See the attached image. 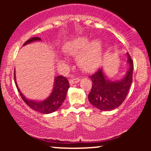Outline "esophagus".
<instances>
[{
  "label": "esophagus",
  "instance_id": "1",
  "mask_svg": "<svg viewBox=\"0 0 151 151\" xmlns=\"http://www.w3.org/2000/svg\"><path fill=\"white\" fill-rule=\"evenodd\" d=\"M79 81H80L79 78H72V79H71L70 80V83L71 84H76V83L79 82Z\"/></svg>",
  "mask_w": 151,
  "mask_h": 151
}]
</instances>
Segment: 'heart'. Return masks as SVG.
<instances>
[{
  "mask_svg": "<svg viewBox=\"0 0 151 151\" xmlns=\"http://www.w3.org/2000/svg\"><path fill=\"white\" fill-rule=\"evenodd\" d=\"M62 50L67 55H77V60L79 67L86 72H92L101 65L104 45L100 40L91 41L89 37L81 36L66 42L62 47Z\"/></svg>",
  "mask_w": 151,
  "mask_h": 151,
  "instance_id": "1",
  "label": "heart"
}]
</instances>
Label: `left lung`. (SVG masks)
<instances>
[{
  "label": "left lung",
  "mask_w": 151,
  "mask_h": 151,
  "mask_svg": "<svg viewBox=\"0 0 151 151\" xmlns=\"http://www.w3.org/2000/svg\"><path fill=\"white\" fill-rule=\"evenodd\" d=\"M127 56L129 70L121 80H108L102 69H99L89 76L92 81V88L88 98L93 106L101 111H111L119 107L125 100L133 81V62L128 52Z\"/></svg>",
  "instance_id": "obj_1"
}]
</instances>
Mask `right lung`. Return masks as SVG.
Segmentation results:
<instances>
[{"instance_id":"add662e5","label":"right lung","mask_w":151,"mask_h":151,"mask_svg":"<svg viewBox=\"0 0 151 151\" xmlns=\"http://www.w3.org/2000/svg\"><path fill=\"white\" fill-rule=\"evenodd\" d=\"M40 38L38 37H32L29 39L24 43L23 45L28 44L36 40H40ZM14 80L15 85L17 86L20 96L24 102L27 104L30 108L33 109L35 111H37L41 114H50L55 111L56 110L61 106L64 101H65L66 95H67V90L70 88V84L67 79L63 76H58L55 77V86L52 92L48 96L46 99L43 100L42 101H35L32 100H29L25 97L24 95L20 92V89L18 87L15 81V76L14 72Z\"/></svg>"}]
</instances>
